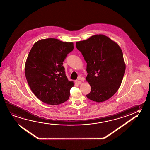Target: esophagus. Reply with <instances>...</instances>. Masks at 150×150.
<instances>
[{
  "instance_id": "1",
  "label": "esophagus",
  "mask_w": 150,
  "mask_h": 150,
  "mask_svg": "<svg viewBox=\"0 0 150 150\" xmlns=\"http://www.w3.org/2000/svg\"><path fill=\"white\" fill-rule=\"evenodd\" d=\"M76 83L78 84H81L82 83L81 81H79V80H76Z\"/></svg>"
}]
</instances>
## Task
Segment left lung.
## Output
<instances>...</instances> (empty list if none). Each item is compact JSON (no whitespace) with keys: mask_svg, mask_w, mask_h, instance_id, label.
I'll return each mask as SVG.
<instances>
[{"mask_svg":"<svg viewBox=\"0 0 150 150\" xmlns=\"http://www.w3.org/2000/svg\"><path fill=\"white\" fill-rule=\"evenodd\" d=\"M76 47L87 64L86 80L91 90L86 97L96 102L110 99L119 89L125 70L121 49L103 35L78 41Z\"/></svg>","mask_w":150,"mask_h":150,"instance_id":"obj_1","label":"left lung"}]
</instances>
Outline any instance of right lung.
<instances>
[{
	"mask_svg": "<svg viewBox=\"0 0 150 150\" xmlns=\"http://www.w3.org/2000/svg\"><path fill=\"white\" fill-rule=\"evenodd\" d=\"M73 49V42L55 38L41 39L31 49L25 66V78L32 92L46 104H61L69 98L74 83L68 80L62 65Z\"/></svg>",
	"mask_w": 150,
	"mask_h": 150,
	"instance_id": "obj_1",
	"label": "right lung"
}]
</instances>
